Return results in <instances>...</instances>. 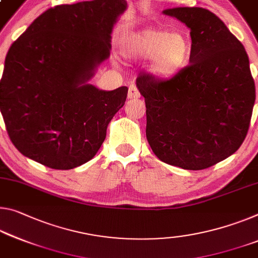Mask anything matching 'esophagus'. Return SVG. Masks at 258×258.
Masks as SVG:
<instances>
[{
    "mask_svg": "<svg viewBox=\"0 0 258 258\" xmlns=\"http://www.w3.org/2000/svg\"><path fill=\"white\" fill-rule=\"evenodd\" d=\"M127 97L130 100H136V99H139V97H140V92H139V89L137 88V86L134 84L130 85Z\"/></svg>",
    "mask_w": 258,
    "mask_h": 258,
    "instance_id": "obj_1",
    "label": "esophagus"
}]
</instances>
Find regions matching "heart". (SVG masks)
<instances>
[{
    "instance_id": "obj_1",
    "label": "heart",
    "mask_w": 258,
    "mask_h": 258,
    "mask_svg": "<svg viewBox=\"0 0 258 258\" xmlns=\"http://www.w3.org/2000/svg\"><path fill=\"white\" fill-rule=\"evenodd\" d=\"M121 47L131 57L153 59L149 73L158 80H172L180 73L190 57V42L182 33L146 28L122 35Z\"/></svg>"
}]
</instances>
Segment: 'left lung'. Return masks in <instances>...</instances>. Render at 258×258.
I'll return each mask as SVG.
<instances>
[{"instance_id":"left-lung-1","label":"left lung","mask_w":258,"mask_h":258,"mask_svg":"<svg viewBox=\"0 0 258 258\" xmlns=\"http://www.w3.org/2000/svg\"><path fill=\"white\" fill-rule=\"evenodd\" d=\"M163 14L190 30L189 65L172 80L137 79L147 140L166 164L203 170L234 154L247 136L256 97L249 58L211 11L180 7Z\"/></svg>"}]
</instances>
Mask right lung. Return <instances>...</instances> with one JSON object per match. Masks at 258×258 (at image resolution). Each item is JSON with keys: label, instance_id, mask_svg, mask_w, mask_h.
Returning <instances> with one entry per match:
<instances>
[{"label": "right lung", "instance_id": "add662e5", "mask_svg": "<svg viewBox=\"0 0 258 258\" xmlns=\"http://www.w3.org/2000/svg\"><path fill=\"white\" fill-rule=\"evenodd\" d=\"M126 8L125 0L57 6L12 43L0 110L24 156L55 170L75 169L95 156L128 88L102 91L88 81L109 58L113 25Z\"/></svg>", "mask_w": 258, "mask_h": 258}]
</instances>
